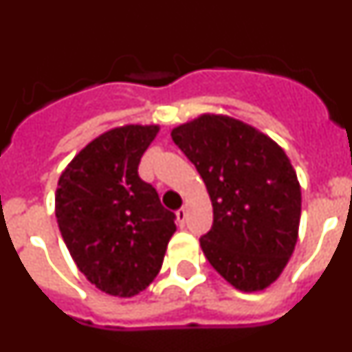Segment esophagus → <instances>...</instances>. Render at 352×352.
<instances>
[{"mask_svg": "<svg viewBox=\"0 0 352 352\" xmlns=\"http://www.w3.org/2000/svg\"><path fill=\"white\" fill-rule=\"evenodd\" d=\"M185 219H186V210L185 208H179V210L176 211V222H178L179 227L185 226Z\"/></svg>", "mask_w": 352, "mask_h": 352, "instance_id": "esophagus-1", "label": "esophagus"}]
</instances>
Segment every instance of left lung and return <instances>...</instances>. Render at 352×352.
Here are the masks:
<instances>
[{"label":"left lung","instance_id":"obj_1","mask_svg":"<svg viewBox=\"0 0 352 352\" xmlns=\"http://www.w3.org/2000/svg\"><path fill=\"white\" fill-rule=\"evenodd\" d=\"M170 138L201 174L213 206L204 256L232 287L263 291L280 276L298 241L301 188L284 149L223 114H201Z\"/></svg>","mask_w":352,"mask_h":352}]
</instances>
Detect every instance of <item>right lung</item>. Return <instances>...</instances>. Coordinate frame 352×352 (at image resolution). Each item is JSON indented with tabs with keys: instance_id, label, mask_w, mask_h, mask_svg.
Segmentation results:
<instances>
[{
	"instance_id": "obj_1",
	"label": "right lung",
	"mask_w": 352,
	"mask_h": 352,
	"mask_svg": "<svg viewBox=\"0 0 352 352\" xmlns=\"http://www.w3.org/2000/svg\"><path fill=\"white\" fill-rule=\"evenodd\" d=\"M158 125L107 130L61 173L56 219L72 259L95 287L132 298L158 275L176 231L174 213L139 178V162Z\"/></svg>"
}]
</instances>
